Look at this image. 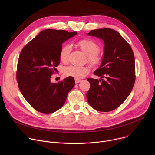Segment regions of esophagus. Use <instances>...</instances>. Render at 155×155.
<instances>
[{"instance_id": "34e87169", "label": "esophagus", "mask_w": 155, "mask_h": 155, "mask_svg": "<svg viewBox=\"0 0 155 155\" xmlns=\"http://www.w3.org/2000/svg\"><path fill=\"white\" fill-rule=\"evenodd\" d=\"M75 83H76V84H77L78 83H79V82L81 81L80 80H79V79H76V78H75Z\"/></svg>"}]
</instances>
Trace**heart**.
<instances>
[{
	"label": "heart",
	"mask_w": 155,
	"mask_h": 155,
	"mask_svg": "<svg viewBox=\"0 0 155 155\" xmlns=\"http://www.w3.org/2000/svg\"><path fill=\"white\" fill-rule=\"evenodd\" d=\"M77 45L80 49L87 55V61L92 65L97 64L101 60L99 53V46L94 40L89 38H83L77 41ZM71 51V47L69 45L63 46L60 51V59L63 62H67ZM89 69L86 66L71 65L64 69V72L66 76L72 77L76 79L83 77L88 73Z\"/></svg>",
	"instance_id": "heart-1"
}]
</instances>
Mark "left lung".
<instances>
[{
    "label": "left lung",
    "instance_id": "obj_1",
    "mask_svg": "<svg viewBox=\"0 0 155 155\" xmlns=\"http://www.w3.org/2000/svg\"><path fill=\"white\" fill-rule=\"evenodd\" d=\"M87 35L102 39L104 51L101 64L94 72L101 78L87 79L90 88L86 99L97 111H112L124 102L133 88L136 79L134 55L129 44L114 29L92 30Z\"/></svg>",
    "mask_w": 155,
    "mask_h": 155
}]
</instances>
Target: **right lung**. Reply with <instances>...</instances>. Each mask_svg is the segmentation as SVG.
Masks as SVG:
<instances>
[{
  "instance_id": "obj_1",
  "label": "right lung",
  "mask_w": 155,
  "mask_h": 155,
  "mask_svg": "<svg viewBox=\"0 0 155 155\" xmlns=\"http://www.w3.org/2000/svg\"><path fill=\"white\" fill-rule=\"evenodd\" d=\"M77 34V32L64 30H43L21 50L16 72L18 87L37 111L43 114L57 111L64 105L74 86L72 77L58 83L50 80L60 63L62 44Z\"/></svg>"
}]
</instances>
